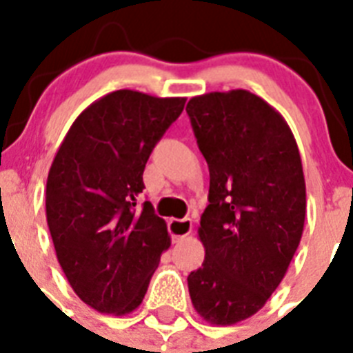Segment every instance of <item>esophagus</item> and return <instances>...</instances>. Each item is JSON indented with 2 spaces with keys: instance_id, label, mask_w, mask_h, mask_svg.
<instances>
[{
  "instance_id": "esophagus-1",
  "label": "esophagus",
  "mask_w": 353,
  "mask_h": 353,
  "mask_svg": "<svg viewBox=\"0 0 353 353\" xmlns=\"http://www.w3.org/2000/svg\"><path fill=\"white\" fill-rule=\"evenodd\" d=\"M168 229H170V234L174 238V241L181 240L185 236H188L192 232V220L190 218H183V220H170L168 221Z\"/></svg>"
}]
</instances>
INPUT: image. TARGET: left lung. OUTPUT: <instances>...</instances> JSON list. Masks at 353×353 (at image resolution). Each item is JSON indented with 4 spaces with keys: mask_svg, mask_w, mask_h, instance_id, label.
<instances>
[{
    "mask_svg": "<svg viewBox=\"0 0 353 353\" xmlns=\"http://www.w3.org/2000/svg\"><path fill=\"white\" fill-rule=\"evenodd\" d=\"M187 113L210 174L198 229L205 260L188 291L207 323L231 326L262 310L301 243V154L284 117L251 91L194 97Z\"/></svg>",
    "mask_w": 353,
    "mask_h": 353,
    "instance_id": "left-lung-1",
    "label": "left lung"
}]
</instances>
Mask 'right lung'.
<instances>
[{"label":"right lung","instance_id":"add662e5","mask_svg":"<svg viewBox=\"0 0 353 353\" xmlns=\"http://www.w3.org/2000/svg\"><path fill=\"white\" fill-rule=\"evenodd\" d=\"M183 108L181 97L113 91L80 113L54 155L47 225L65 279L97 312L126 315L139 307L170 247L152 203L135 205L146 161Z\"/></svg>","mask_w":353,"mask_h":353}]
</instances>
